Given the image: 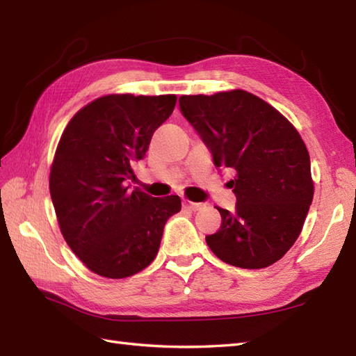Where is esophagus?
I'll return each instance as SVG.
<instances>
[{
    "instance_id": "obj_1",
    "label": "esophagus",
    "mask_w": 356,
    "mask_h": 356,
    "mask_svg": "<svg viewBox=\"0 0 356 356\" xmlns=\"http://www.w3.org/2000/svg\"><path fill=\"white\" fill-rule=\"evenodd\" d=\"M184 208L190 211H199L203 208V203H194L190 200H184Z\"/></svg>"
}]
</instances>
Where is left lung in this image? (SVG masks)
I'll list each match as a JSON object with an SVG mask.
<instances>
[{
    "label": "left lung",
    "instance_id": "1",
    "mask_svg": "<svg viewBox=\"0 0 356 356\" xmlns=\"http://www.w3.org/2000/svg\"><path fill=\"white\" fill-rule=\"evenodd\" d=\"M180 111L208 147L217 168H231L236 209L217 208L222 226L207 243L222 261L261 269L298 238L314 199L311 159L282 113L259 96L231 90L179 97Z\"/></svg>",
    "mask_w": 356,
    "mask_h": 356
}]
</instances>
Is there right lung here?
I'll list each match as a JSON object with an SVG mask.
<instances>
[{
	"mask_svg": "<svg viewBox=\"0 0 356 356\" xmlns=\"http://www.w3.org/2000/svg\"><path fill=\"white\" fill-rule=\"evenodd\" d=\"M177 97L108 95L72 118L50 170L59 228L79 260L97 275L125 278L156 259L165 223L182 208L179 195L130 190L133 165Z\"/></svg>",
	"mask_w": 356,
	"mask_h": 356,
	"instance_id": "right-lung-1",
	"label": "right lung"
}]
</instances>
